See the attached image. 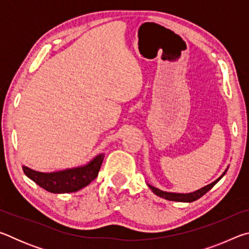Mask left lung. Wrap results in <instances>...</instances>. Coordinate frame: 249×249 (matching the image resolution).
<instances>
[{
  "label": "left lung",
  "instance_id": "8db88e82",
  "mask_svg": "<svg viewBox=\"0 0 249 249\" xmlns=\"http://www.w3.org/2000/svg\"><path fill=\"white\" fill-rule=\"evenodd\" d=\"M227 169L223 172L222 176L220 178L216 179L214 182L210 183L208 185H205V187L199 189V190H196L195 192H191V193H175V192H166V191H162V190H159V189L153 187V185L150 184H147L148 187L150 188V190L153 191L155 195H157L160 197H163V199L166 200H169V201H177V202H193L197 199H200L202 196H204L206 192L210 191L211 189H212L214 185H215L220 179H222V177L226 174Z\"/></svg>",
  "mask_w": 249,
  "mask_h": 249
}]
</instances>
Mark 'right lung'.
Segmentation results:
<instances>
[{"mask_svg": "<svg viewBox=\"0 0 249 249\" xmlns=\"http://www.w3.org/2000/svg\"><path fill=\"white\" fill-rule=\"evenodd\" d=\"M104 154H100L87 165L54 172H39L23 166L24 174L40 188L52 193H70L87 187L100 171Z\"/></svg>", "mask_w": 249, "mask_h": 249, "instance_id": "1", "label": "right lung"}]
</instances>
